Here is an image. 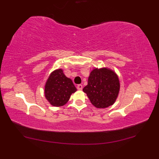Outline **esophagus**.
I'll return each mask as SVG.
<instances>
[{
  "label": "esophagus",
  "instance_id": "esophagus-1",
  "mask_svg": "<svg viewBox=\"0 0 159 159\" xmlns=\"http://www.w3.org/2000/svg\"><path fill=\"white\" fill-rule=\"evenodd\" d=\"M77 89H78V90H81L83 89V85H81V84L78 85V86H77Z\"/></svg>",
  "mask_w": 159,
  "mask_h": 159
}]
</instances>
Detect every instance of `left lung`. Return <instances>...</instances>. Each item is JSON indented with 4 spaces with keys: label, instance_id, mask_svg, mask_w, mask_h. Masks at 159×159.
Segmentation results:
<instances>
[{
    "label": "left lung",
    "instance_id": "8db88e82",
    "mask_svg": "<svg viewBox=\"0 0 159 159\" xmlns=\"http://www.w3.org/2000/svg\"><path fill=\"white\" fill-rule=\"evenodd\" d=\"M120 90L117 74L110 68H95L90 72L88 85L83 89L91 103L97 108L114 104Z\"/></svg>",
    "mask_w": 159,
    "mask_h": 159
}]
</instances>
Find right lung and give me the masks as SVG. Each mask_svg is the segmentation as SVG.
Wrapping results in <instances>:
<instances>
[{"mask_svg": "<svg viewBox=\"0 0 159 159\" xmlns=\"http://www.w3.org/2000/svg\"><path fill=\"white\" fill-rule=\"evenodd\" d=\"M77 91L72 80L67 78L62 69H57L50 74L44 86L45 98L52 106H63L72 93Z\"/></svg>", "mask_w": 159, "mask_h": 159, "instance_id": "right-lung-1", "label": "right lung"}]
</instances>
